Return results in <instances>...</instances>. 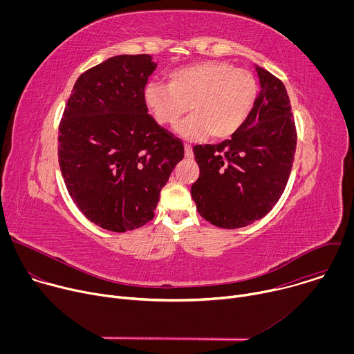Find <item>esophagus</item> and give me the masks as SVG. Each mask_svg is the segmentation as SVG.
Wrapping results in <instances>:
<instances>
[{
	"mask_svg": "<svg viewBox=\"0 0 354 354\" xmlns=\"http://www.w3.org/2000/svg\"><path fill=\"white\" fill-rule=\"evenodd\" d=\"M185 157L189 160L193 158V148L189 144H185Z\"/></svg>",
	"mask_w": 354,
	"mask_h": 354,
	"instance_id": "esophagus-1",
	"label": "esophagus"
}]
</instances>
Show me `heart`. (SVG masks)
<instances>
[{
  "instance_id": "obj_1",
  "label": "heart",
  "mask_w": 354,
  "mask_h": 354,
  "mask_svg": "<svg viewBox=\"0 0 354 354\" xmlns=\"http://www.w3.org/2000/svg\"><path fill=\"white\" fill-rule=\"evenodd\" d=\"M259 93L257 78L225 62L187 64L169 74V84L149 81L144 102L154 119L174 126L189 111L175 131L185 140H203L210 134L228 138L249 119Z\"/></svg>"
}]
</instances>
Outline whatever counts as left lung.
I'll return each instance as SVG.
<instances>
[{"mask_svg":"<svg viewBox=\"0 0 354 354\" xmlns=\"http://www.w3.org/2000/svg\"><path fill=\"white\" fill-rule=\"evenodd\" d=\"M261 91L245 124L217 145H194L200 168L192 185L198 214L234 230L265 217L283 194L294 162L297 133L283 82L255 66Z\"/></svg>","mask_w":354,"mask_h":354,"instance_id":"8db88e82","label":"left lung"}]
</instances>
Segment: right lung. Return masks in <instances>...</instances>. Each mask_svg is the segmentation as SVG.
Wrapping results in <instances>:
<instances>
[{"instance_id":"add662e5","label":"right lung","mask_w":354,"mask_h":354,"mask_svg":"<svg viewBox=\"0 0 354 354\" xmlns=\"http://www.w3.org/2000/svg\"><path fill=\"white\" fill-rule=\"evenodd\" d=\"M149 55H120L80 75L59 129V164L81 213L113 232L154 217L183 144L148 115Z\"/></svg>"}]
</instances>
